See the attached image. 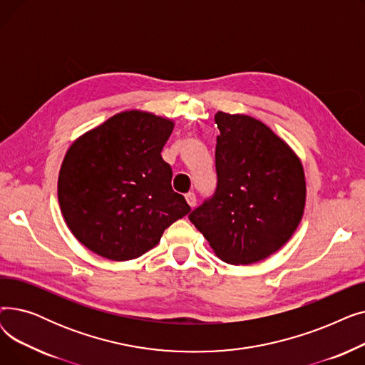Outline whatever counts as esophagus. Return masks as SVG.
<instances>
[{"mask_svg":"<svg viewBox=\"0 0 365 365\" xmlns=\"http://www.w3.org/2000/svg\"><path fill=\"white\" fill-rule=\"evenodd\" d=\"M185 197H186V201H187V204H189L190 207H195V204H197V197H195L194 192H187Z\"/></svg>","mask_w":365,"mask_h":365,"instance_id":"34e87169","label":"esophagus"}]
</instances>
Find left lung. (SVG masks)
<instances>
[{"label":"left lung","mask_w":365,"mask_h":365,"mask_svg":"<svg viewBox=\"0 0 365 365\" xmlns=\"http://www.w3.org/2000/svg\"><path fill=\"white\" fill-rule=\"evenodd\" d=\"M217 186L189 215L219 259L252 264L292 238L306 201L304 173L294 150L262 121L217 112Z\"/></svg>","instance_id":"obj_1"}]
</instances>
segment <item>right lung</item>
<instances>
[{
  "label": "right lung",
  "instance_id": "right-lung-1",
  "mask_svg": "<svg viewBox=\"0 0 365 365\" xmlns=\"http://www.w3.org/2000/svg\"><path fill=\"white\" fill-rule=\"evenodd\" d=\"M175 123L124 110L84 133L63 158L57 197L73 237L115 262L155 247L165 229L190 212L171 187L161 150Z\"/></svg>",
  "mask_w": 365,
  "mask_h": 365
}]
</instances>
